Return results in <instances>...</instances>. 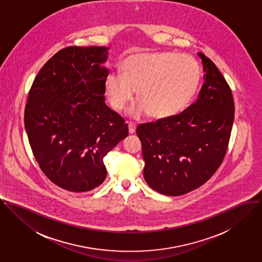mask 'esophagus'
Wrapping results in <instances>:
<instances>
[{
  "instance_id": "34e87169",
  "label": "esophagus",
  "mask_w": 262,
  "mask_h": 262,
  "mask_svg": "<svg viewBox=\"0 0 262 262\" xmlns=\"http://www.w3.org/2000/svg\"><path fill=\"white\" fill-rule=\"evenodd\" d=\"M127 125H128V133H129L130 135H132V134H135V133H136V128H137L136 124L133 123V122H128Z\"/></svg>"
}]
</instances>
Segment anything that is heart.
<instances>
[{
  "instance_id": "1",
  "label": "heart",
  "mask_w": 262,
  "mask_h": 262,
  "mask_svg": "<svg viewBox=\"0 0 262 262\" xmlns=\"http://www.w3.org/2000/svg\"><path fill=\"white\" fill-rule=\"evenodd\" d=\"M121 70L106 76L105 94L112 106L121 111L137 90L140 101L129 111L136 117L147 112L159 119L176 116L193 99L201 80L196 59L171 51L129 55Z\"/></svg>"
}]
</instances>
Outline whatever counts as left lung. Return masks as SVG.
Masks as SVG:
<instances>
[{"label":"left lung","mask_w":262,"mask_h":262,"mask_svg":"<svg viewBox=\"0 0 262 262\" xmlns=\"http://www.w3.org/2000/svg\"><path fill=\"white\" fill-rule=\"evenodd\" d=\"M203 86L181 114L140 124L144 177L155 191L180 196L205 184L220 167L229 143L232 92L216 65L203 53Z\"/></svg>","instance_id":"left-lung-1"}]
</instances>
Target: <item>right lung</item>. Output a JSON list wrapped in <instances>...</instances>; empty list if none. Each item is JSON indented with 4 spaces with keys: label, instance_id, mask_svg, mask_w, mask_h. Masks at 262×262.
Listing matches in <instances>:
<instances>
[{
    "label": "right lung",
    "instance_id": "add662e5",
    "mask_svg": "<svg viewBox=\"0 0 262 262\" xmlns=\"http://www.w3.org/2000/svg\"><path fill=\"white\" fill-rule=\"evenodd\" d=\"M108 50L64 48L30 89L24 121L32 151L47 178L70 192L102 184L104 156L128 135L124 119L104 101Z\"/></svg>",
    "mask_w": 262,
    "mask_h": 262
}]
</instances>
